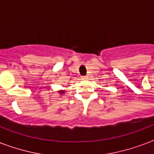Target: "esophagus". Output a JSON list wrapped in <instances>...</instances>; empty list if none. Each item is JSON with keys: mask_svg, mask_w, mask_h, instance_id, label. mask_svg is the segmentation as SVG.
<instances>
[{"mask_svg": "<svg viewBox=\"0 0 154 154\" xmlns=\"http://www.w3.org/2000/svg\"><path fill=\"white\" fill-rule=\"evenodd\" d=\"M87 78H88V77H87V76H83V77H82V79H83V80H85V79H87Z\"/></svg>", "mask_w": 154, "mask_h": 154, "instance_id": "obj_1", "label": "esophagus"}]
</instances>
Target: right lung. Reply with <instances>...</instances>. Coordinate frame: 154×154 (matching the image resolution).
Here are the masks:
<instances>
[{"label":"right lung","instance_id":"right-lung-1","mask_svg":"<svg viewBox=\"0 0 154 154\" xmlns=\"http://www.w3.org/2000/svg\"><path fill=\"white\" fill-rule=\"evenodd\" d=\"M65 90H59V91H58V94H60V95H62V94H65Z\"/></svg>","mask_w":154,"mask_h":154}]
</instances>
